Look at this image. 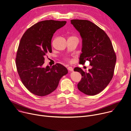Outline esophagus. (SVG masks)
Masks as SVG:
<instances>
[{
    "mask_svg": "<svg viewBox=\"0 0 131 131\" xmlns=\"http://www.w3.org/2000/svg\"><path fill=\"white\" fill-rule=\"evenodd\" d=\"M68 70H69V71H73V68H72V67H70V66L68 67Z\"/></svg>",
    "mask_w": 131,
    "mask_h": 131,
    "instance_id": "esophagus-1",
    "label": "esophagus"
}]
</instances>
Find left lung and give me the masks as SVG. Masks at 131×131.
<instances>
[{
	"instance_id": "1",
	"label": "left lung",
	"mask_w": 131,
	"mask_h": 131,
	"mask_svg": "<svg viewBox=\"0 0 131 131\" xmlns=\"http://www.w3.org/2000/svg\"><path fill=\"white\" fill-rule=\"evenodd\" d=\"M70 21L82 39L80 63L84 64L87 60L92 66L88 72L74 68V71L82 75L78 88L87 95H96L108 85L114 75L116 56L112 42L105 32L93 23L82 19Z\"/></svg>"
}]
</instances>
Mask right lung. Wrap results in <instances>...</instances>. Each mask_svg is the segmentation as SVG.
Returning <instances> with one entry per match:
<instances>
[{
  "label": "right lung",
  "instance_id": "add662e5",
  "mask_svg": "<svg viewBox=\"0 0 131 131\" xmlns=\"http://www.w3.org/2000/svg\"><path fill=\"white\" fill-rule=\"evenodd\" d=\"M66 24L53 20L39 21L29 28L20 39L16 58L17 72L24 86L35 95L45 96L53 92L61 78L68 73L59 63L42 67L45 56L52 52L53 34Z\"/></svg>",
  "mask_w": 131,
  "mask_h": 131
}]
</instances>
